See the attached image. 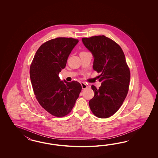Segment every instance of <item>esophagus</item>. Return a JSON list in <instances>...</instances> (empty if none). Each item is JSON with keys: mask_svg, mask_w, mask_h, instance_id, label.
Masks as SVG:
<instances>
[{"mask_svg": "<svg viewBox=\"0 0 158 158\" xmlns=\"http://www.w3.org/2000/svg\"><path fill=\"white\" fill-rule=\"evenodd\" d=\"M81 84L82 89H85L87 88V85H86V83H85V82H81Z\"/></svg>", "mask_w": 158, "mask_h": 158, "instance_id": "34e87169", "label": "esophagus"}]
</instances>
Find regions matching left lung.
Wrapping results in <instances>:
<instances>
[{"mask_svg": "<svg viewBox=\"0 0 158 158\" xmlns=\"http://www.w3.org/2000/svg\"><path fill=\"white\" fill-rule=\"evenodd\" d=\"M81 40L94 58V70L100 73L99 89L91 85L94 96L89 101L90 108L98 118H109L118 110L127 96L129 68L122 48L111 39L99 35Z\"/></svg>", "mask_w": 158, "mask_h": 158, "instance_id": "1", "label": "left lung"}]
</instances>
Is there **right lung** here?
Masks as SVG:
<instances>
[{
	"label": "right lung",
	"mask_w": 158,
	"mask_h": 158,
	"mask_svg": "<svg viewBox=\"0 0 158 158\" xmlns=\"http://www.w3.org/2000/svg\"><path fill=\"white\" fill-rule=\"evenodd\" d=\"M78 42L72 38L48 40L39 48L30 66V78L36 98L54 116L69 114L81 90L79 82L62 81L59 77Z\"/></svg>",
	"instance_id": "right-lung-1"
}]
</instances>
